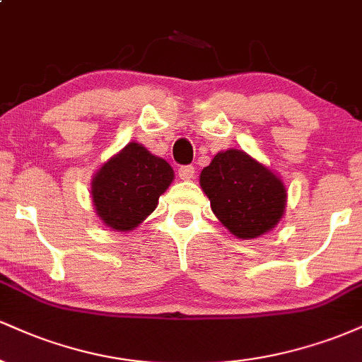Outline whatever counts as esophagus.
<instances>
[{"label": "esophagus", "mask_w": 362, "mask_h": 362, "mask_svg": "<svg viewBox=\"0 0 362 362\" xmlns=\"http://www.w3.org/2000/svg\"><path fill=\"white\" fill-rule=\"evenodd\" d=\"M194 172L195 168L192 165H184V167L178 168V177H180L182 180H190V178H194Z\"/></svg>", "instance_id": "1"}]
</instances>
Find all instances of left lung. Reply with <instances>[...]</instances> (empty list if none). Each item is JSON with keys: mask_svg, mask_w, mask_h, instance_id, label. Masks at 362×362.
<instances>
[{"mask_svg": "<svg viewBox=\"0 0 362 362\" xmlns=\"http://www.w3.org/2000/svg\"><path fill=\"white\" fill-rule=\"evenodd\" d=\"M199 180L216 218L236 238H259L284 214L288 195L281 178L240 149L218 153Z\"/></svg>", "mask_w": 362, "mask_h": 362, "instance_id": "left-lung-1", "label": "left lung"}]
</instances>
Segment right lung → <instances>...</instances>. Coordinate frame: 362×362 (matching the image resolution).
<instances>
[{
    "label": "right lung",
    "mask_w": 362,
    "mask_h": 362,
    "mask_svg": "<svg viewBox=\"0 0 362 362\" xmlns=\"http://www.w3.org/2000/svg\"><path fill=\"white\" fill-rule=\"evenodd\" d=\"M173 168L143 144L129 143L93 175L91 199L103 224L131 231L156 209L173 182Z\"/></svg>",
    "instance_id": "obj_1"
}]
</instances>
